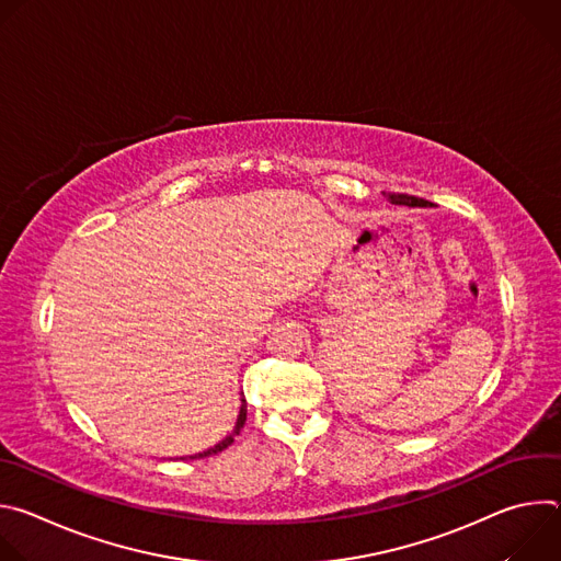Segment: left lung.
Instances as JSON below:
<instances>
[{"label": "left lung", "instance_id": "obj_1", "mask_svg": "<svg viewBox=\"0 0 561 561\" xmlns=\"http://www.w3.org/2000/svg\"><path fill=\"white\" fill-rule=\"evenodd\" d=\"M388 199L390 204H397V206H433L428 199H422V197H415V195H404V193H388Z\"/></svg>", "mask_w": 561, "mask_h": 561}]
</instances>
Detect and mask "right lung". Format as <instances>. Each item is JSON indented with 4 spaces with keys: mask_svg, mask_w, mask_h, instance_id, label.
Wrapping results in <instances>:
<instances>
[{
    "mask_svg": "<svg viewBox=\"0 0 561 561\" xmlns=\"http://www.w3.org/2000/svg\"><path fill=\"white\" fill-rule=\"evenodd\" d=\"M244 422H247V399H242V409H239V415H237V422H234V428L230 435H226L219 444H215L213 448L204 450V453H197V455H191V459H202V457H210V455H217L221 453L224 448H228L232 442H234V435H239V431L244 428Z\"/></svg>",
    "mask_w": 561,
    "mask_h": 561,
    "instance_id": "obj_1",
    "label": "right lung"
}]
</instances>
